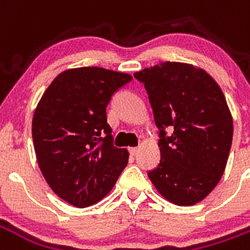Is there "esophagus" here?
Wrapping results in <instances>:
<instances>
[{"mask_svg": "<svg viewBox=\"0 0 250 250\" xmlns=\"http://www.w3.org/2000/svg\"><path fill=\"white\" fill-rule=\"evenodd\" d=\"M138 151H139V148H138V147H131L130 148V154L132 155V157H135L136 154H138Z\"/></svg>", "mask_w": 250, "mask_h": 250, "instance_id": "1", "label": "esophagus"}]
</instances>
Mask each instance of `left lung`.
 Wrapping results in <instances>:
<instances>
[{
	"instance_id": "left-lung-1",
	"label": "left lung",
	"mask_w": 250,
	"mask_h": 250,
	"mask_svg": "<svg viewBox=\"0 0 250 250\" xmlns=\"http://www.w3.org/2000/svg\"><path fill=\"white\" fill-rule=\"evenodd\" d=\"M145 84L159 130L161 161L148 178L165 198L190 206L220 182L233 120L220 85L204 69L166 62L134 73Z\"/></svg>"
}]
</instances>
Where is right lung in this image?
I'll list each match as a JSON object with an SVG mask.
<instances>
[{
	"mask_svg": "<svg viewBox=\"0 0 250 250\" xmlns=\"http://www.w3.org/2000/svg\"><path fill=\"white\" fill-rule=\"evenodd\" d=\"M127 73L83 66L60 73L37 104L32 136L37 162L55 193L76 208L103 199L127 166L128 151L114 146L107 105Z\"/></svg>",
	"mask_w": 250,
	"mask_h": 250,
	"instance_id": "add662e5",
	"label": "right lung"
}]
</instances>
